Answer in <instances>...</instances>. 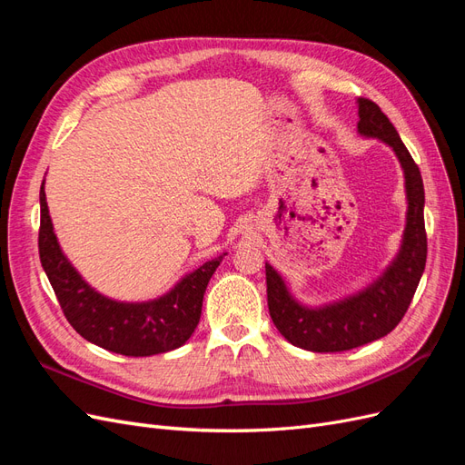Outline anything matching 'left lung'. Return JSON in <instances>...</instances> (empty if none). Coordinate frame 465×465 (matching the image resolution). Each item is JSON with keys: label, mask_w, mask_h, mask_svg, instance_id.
Here are the masks:
<instances>
[{"label": "left lung", "mask_w": 465, "mask_h": 465, "mask_svg": "<svg viewBox=\"0 0 465 465\" xmlns=\"http://www.w3.org/2000/svg\"><path fill=\"white\" fill-rule=\"evenodd\" d=\"M359 134L382 139L401 163L407 192V224L398 258L369 289L323 308H306L294 301L283 279L265 263L267 306L281 335L314 353H340L388 335L410 308L427 263L425 188L419 166L380 106L359 98Z\"/></svg>", "instance_id": "obj_1"}]
</instances>
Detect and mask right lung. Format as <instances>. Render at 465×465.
<instances>
[{
	"label": "right lung",
	"instance_id": "1",
	"mask_svg": "<svg viewBox=\"0 0 465 465\" xmlns=\"http://www.w3.org/2000/svg\"><path fill=\"white\" fill-rule=\"evenodd\" d=\"M38 254L64 316L87 341L125 357H149L184 345L202 316L203 292L223 256L188 273L164 297L116 302L91 289L62 254L52 229L45 182L40 186Z\"/></svg>",
	"mask_w": 465,
	"mask_h": 465
}]
</instances>
